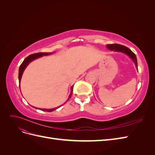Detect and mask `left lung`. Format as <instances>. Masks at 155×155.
<instances>
[{
	"instance_id": "8db88e82",
	"label": "left lung",
	"mask_w": 155,
	"mask_h": 155,
	"mask_svg": "<svg viewBox=\"0 0 155 155\" xmlns=\"http://www.w3.org/2000/svg\"><path fill=\"white\" fill-rule=\"evenodd\" d=\"M107 48L109 49L110 50H114V51H120V52H123L132 59L133 62L134 63L136 67L138 68V63H137V59L136 55L131 51L129 48L126 47L125 46L121 45L119 44H111V45H107Z\"/></svg>"
}]
</instances>
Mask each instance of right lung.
Wrapping results in <instances>:
<instances>
[{"mask_svg":"<svg viewBox=\"0 0 155 155\" xmlns=\"http://www.w3.org/2000/svg\"><path fill=\"white\" fill-rule=\"evenodd\" d=\"M53 54V52H51V53H48V52H39V53L34 54H31V55H30L29 56H28V57L24 61H23V62L22 63V64H21V66L19 67V69H18V81H19V83L21 82V78H22V76L23 72H24L25 69L26 68V67L28 66V64L31 61H34L35 59H37V58H40V57H42V56H43V55H50V54ZM72 89H73V87H71V92H70V94L67 101H68V100L70 99V97H71V96H72V91H73ZM64 104H65V103H64ZM61 106L62 105H61V106H59L58 107L54 108V109H39L41 110L46 111V112H51V111H54V110H56L57 109H58V108H59L60 107H61ZM35 109H37V108H36V107H35Z\"/></svg>","mask_w":155,"mask_h":155,"instance_id":"obj_1","label":"right lung"}]
</instances>
